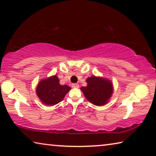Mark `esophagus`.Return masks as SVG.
<instances>
[{
  "mask_svg": "<svg viewBox=\"0 0 156 156\" xmlns=\"http://www.w3.org/2000/svg\"><path fill=\"white\" fill-rule=\"evenodd\" d=\"M72 87L73 88H78L79 85H78V84H77V83H73L72 84Z\"/></svg>",
  "mask_w": 156,
  "mask_h": 156,
  "instance_id": "34e87169",
  "label": "esophagus"
}]
</instances>
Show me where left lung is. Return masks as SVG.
I'll use <instances>...</instances> for the list:
<instances>
[{
  "label": "left lung",
  "instance_id": "8db88e82",
  "mask_svg": "<svg viewBox=\"0 0 156 156\" xmlns=\"http://www.w3.org/2000/svg\"><path fill=\"white\" fill-rule=\"evenodd\" d=\"M87 86L80 89L89 102L97 106L105 105L113 93L112 82L106 79L91 76L87 79Z\"/></svg>",
  "mask_w": 156,
  "mask_h": 156
}]
</instances>
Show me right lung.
<instances>
[{
	"mask_svg": "<svg viewBox=\"0 0 156 156\" xmlns=\"http://www.w3.org/2000/svg\"><path fill=\"white\" fill-rule=\"evenodd\" d=\"M71 87L61 85L56 76L42 80L36 88V94L44 104L55 105L61 102Z\"/></svg>",
	"mask_w": 156,
	"mask_h": 156,
	"instance_id": "1",
	"label": "right lung"
}]
</instances>
